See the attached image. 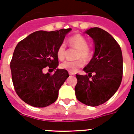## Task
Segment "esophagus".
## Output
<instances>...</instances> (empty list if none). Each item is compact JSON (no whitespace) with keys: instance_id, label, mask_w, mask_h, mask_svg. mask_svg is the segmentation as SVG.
<instances>
[{"instance_id":"esophagus-1","label":"esophagus","mask_w":134,"mask_h":134,"mask_svg":"<svg viewBox=\"0 0 134 134\" xmlns=\"http://www.w3.org/2000/svg\"><path fill=\"white\" fill-rule=\"evenodd\" d=\"M69 74L70 75H75V74L73 72H69Z\"/></svg>"}]
</instances>
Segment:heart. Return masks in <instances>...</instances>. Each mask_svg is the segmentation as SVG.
I'll list each match as a JSON object with an SVG mask.
<instances>
[{
  "instance_id": "1",
  "label": "heart",
  "mask_w": 134,
  "mask_h": 134,
  "mask_svg": "<svg viewBox=\"0 0 134 134\" xmlns=\"http://www.w3.org/2000/svg\"><path fill=\"white\" fill-rule=\"evenodd\" d=\"M68 43L71 47L78 49V52L76 56V58H81L85 62L88 61L91 59V53L88 48V41L82 35L80 34L73 35L68 40ZM66 54V46L64 43H62L59 46L57 49V57L60 60H63L65 58ZM82 66V61L81 60H78L73 62H64L63 63L60 64V68L70 72H74Z\"/></svg>"
}]
</instances>
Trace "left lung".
<instances>
[{"label": "left lung", "mask_w": 134, "mask_h": 134, "mask_svg": "<svg viewBox=\"0 0 134 134\" xmlns=\"http://www.w3.org/2000/svg\"><path fill=\"white\" fill-rule=\"evenodd\" d=\"M93 39L94 52L84 68L86 75L76 74V99L91 107L102 105L118 91L123 76V56L118 42L99 27L85 31Z\"/></svg>", "instance_id": "left-lung-1"}]
</instances>
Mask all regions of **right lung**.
<instances>
[{
	"label": "right lung",
	"instance_id": "right-lung-1",
	"mask_svg": "<svg viewBox=\"0 0 134 134\" xmlns=\"http://www.w3.org/2000/svg\"><path fill=\"white\" fill-rule=\"evenodd\" d=\"M71 30L37 31L16 45L10 62L12 80L16 94L28 105L45 107L58 99L59 89L69 74L57 68V49ZM47 66L56 69L54 75L43 72Z\"/></svg>",
	"mask_w": 134,
	"mask_h": 134
}]
</instances>
